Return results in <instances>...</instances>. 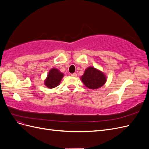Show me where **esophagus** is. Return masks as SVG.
<instances>
[{
  "label": "esophagus",
  "instance_id": "34e87169",
  "mask_svg": "<svg viewBox=\"0 0 149 149\" xmlns=\"http://www.w3.org/2000/svg\"><path fill=\"white\" fill-rule=\"evenodd\" d=\"M71 76H73V77H76V76H77V74H76V73H72V74H71Z\"/></svg>",
  "mask_w": 149,
  "mask_h": 149
}]
</instances>
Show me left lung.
Segmentation results:
<instances>
[{
	"label": "left lung",
	"instance_id": "left-lung-1",
	"mask_svg": "<svg viewBox=\"0 0 149 149\" xmlns=\"http://www.w3.org/2000/svg\"><path fill=\"white\" fill-rule=\"evenodd\" d=\"M81 79L87 88L91 89L100 88L107 81L105 74L93 66H89L85 70Z\"/></svg>",
	"mask_w": 149,
	"mask_h": 149
}]
</instances>
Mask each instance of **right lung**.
<instances>
[{
  "label": "right lung",
  "instance_id": "right-lung-1",
  "mask_svg": "<svg viewBox=\"0 0 149 149\" xmlns=\"http://www.w3.org/2000/svg\"><path fill=\"white\" fill-rule=\"evenodd\" d=\"M64 74L60 72L59 70L53 68L49 70L47 77L44 81V84L48 88H54L60 84Z\"/></svg>",
  "mask_w": 149,
  "mask_h": 149
}]
</instances>
